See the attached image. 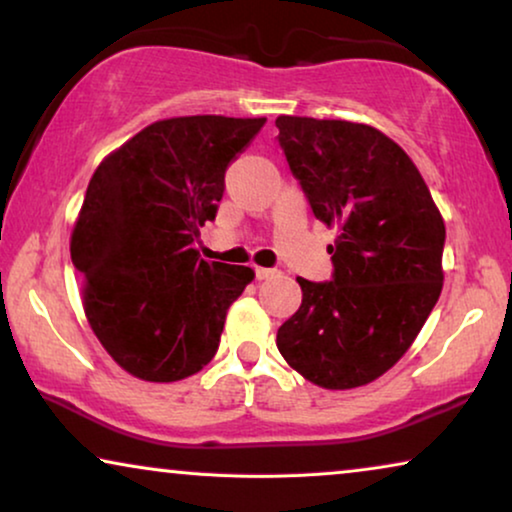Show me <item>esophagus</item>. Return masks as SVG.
<instances>
[{
	"label": "esophagus",
	"mask_w": 512,
	"mask_h": 512,
	"mask_svg": "<svg viewBox=\"0 0 512 512\" xmlns=\"http://www.w3.org/2000/svg\"><path fill=\"white\" fill-rule=\"evenodd\" d=\"M254 272H256V279H270V277L277 275L275 268H256Z\"/></svg>",
	"instance_id": "1"
}]
</instances>
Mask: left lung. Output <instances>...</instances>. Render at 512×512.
Instances as JSON below:
<instances>
[{
	"label": "left lung",
	"mask_w": 512,
	"mask_h": 512,
	"mask_svg": "<svg viewBox=\"0 0 512 512\" xmlns=\"http://www.w3.org/2000/svg\"><path fill=\"white\" fill-rule=\"evenodd\" d=\"M277 142L312 214L338 226L331 282L298 277L303 303L277 349L305 380L354 389L394 366L443 289L445 223L401 146L370 125L279 116Z\"/></svg>",
	"instance_id": "obj_1"
}]
</instances>
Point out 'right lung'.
<instances>
[{"instance_id": "add662e5", "label": "right lung", "mask_w": 512, "mask_h": 512, "mask_svg": "<svg viewBox=\"0 0 512 512\" xmlns=\"http://www.w3.org/2000/svg\"><path fill=\"white\" fill-rule=\"evenodd\" d=\"M265 118L184 116L151 123L90 179L72 233L83 310L118 366L177 382L214 359L228 307L254 272L202 261L226 170Z\"/></svg>"}]
</instances>
